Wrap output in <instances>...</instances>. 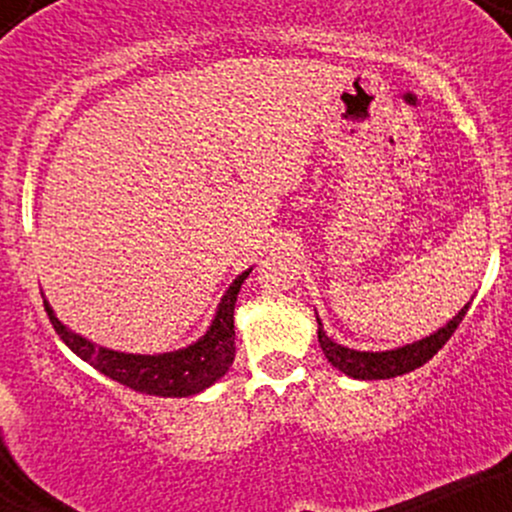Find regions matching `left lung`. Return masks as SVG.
Instances as JSON below:
<instances>
[{"mask_svg":"<svg viewBox=\"0 0 512 512\" xmlns=\"http://www.w3.org/2000/svg\"><path fill=\"white\" fill-rule=\"evenodd\" d=\"M469 305L457 313L443 330H438L431 337L421 339V342L402 346V349L395 351H354L346 349V346L334 344L330 337H327L325 330H322V322H317V342H320L322 351H325L327 361L332 363L334 368H339L342 373L351 375L356 380H385V378H397V375L411 373V370L421 368L426 361H431L433 356L443 349L445 342L452 337V332L460 327L462 317L467 315Z\"/></svg>","mask_w":512,"mask_h":512,"instance_id":"8db88e82","label":"left lung"}]
</instances>
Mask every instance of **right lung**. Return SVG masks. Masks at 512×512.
<instances>
[{"mask_svg": "<svg viewBox=\"0 0 512 512\" xmlns=\"http://www.w3.org/2000/svg\"><path fill=\"white\" fill-rule=\"evenodd\" d=\"M250 272L240 274L219 305L209 332L199 339L197 344L187 349L173 351V354L161 356H134L120 354V351L103 349V346L91 344L79 334L69 332L67 327L52 315V308L45 303L48 317L60 334V339L76 356L84 358L93 368L101 370L103 375L117 380V383L132 387L137 392L156 397H187L207 390L214 385L226 370L231 368L236 358V330H233V310H236V298L243 281Z\"/></svg>", "mask_w": 512, "mask_h": 512, "instance_id": "add662e5", "label": "right lung"}]
</instances>
